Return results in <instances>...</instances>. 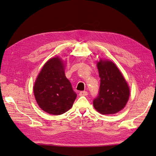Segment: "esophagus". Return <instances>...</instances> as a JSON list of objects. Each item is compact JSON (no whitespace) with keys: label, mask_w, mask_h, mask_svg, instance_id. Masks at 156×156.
Listing matches in <instances>:
<instances>
[{"label":"esophagus","mask_w":156,"mask_h":156,"mask_svg":"<svg viewBox=\"0 0 156 156\" xmlns=\"http://www.w3.org/2000/svg\"><path fill=\"white\" fill-rule=\"evenodd\" d=\"M87 95H88V92H87V91H81L79 92L80 96H86Z\"/></svg>","instance_id":"obj_1"}]
</instances>
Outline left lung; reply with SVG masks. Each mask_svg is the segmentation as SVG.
Wrapping results in <instances>:
<instances>
[{
  "label": "left lung",
  "instance_id": "obj_1",
  "mask_svg": "<svg viewBox=\"0 0 156 156\" xmlns=\"http://www.w3.org/2000/svg\"><path fill=\"white\" fill-rule=\"evenodd\" d=\"M97 68L100 77L99 96L93 101L101 115H113L123 109L129 100L130 89L119 68L111 60L100 58Z\"/></svg>",
  "mask_w": 156,
  "mask_h": 156
}]
</instances>
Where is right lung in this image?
<instances>
[{
	"label": "right lung",
	"mask_w": 156,
	"mask_h": 156,
	"mask_svg": "<svg viewBox=\"0 0 156 156\" xmlns=\"http://www.w3.org/2000/svg\"><path fill=\"white\" fill-rule=\"evenodd\" d=\"M66 62L59 56L51 58L42 67L33 87L37 105L53 115L64 114L72 107L77 98L65 75Z\"/></svg>",
	"instance_id": "obj_1"
}]
</instances>
